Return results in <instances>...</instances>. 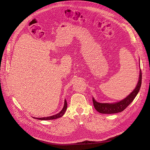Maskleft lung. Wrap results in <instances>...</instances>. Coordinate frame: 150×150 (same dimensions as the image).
Masks as SVG:
<instances>
[{
  "label": "left lung",
  "mask_w": 150,
  "mask_h": 150,
  "mask_svg": "<svg viewBox=\"0 0 150 150\" xmlns=\"http://www.w3.org/2000/svg\"><path fill=\"white\" fill-rule=\"evenodd\" d=\"M142 82V72L140 69L139 77L138 83L134 91L123 100L114 103H101L96 101L93 97V102L96 110L100 113L113 114L123 111L134 100L138 94Z\"/></svg>",
  "instance_id": "left-lung-1"
}]
</instances>
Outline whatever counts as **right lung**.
Returning a JSON list of instances; mask_svg holds the SVG:
<instances>
[{"label": "right lung", "mask_w": 150, "mask_h": 150, "mask_svg": "<svg viewBox=\"0 0 150 150\" xmlns=\"http://www.w3.org/2000/svg\"><path fill=\"white\" fill-rule=\"evenodd\" d=\"M67 109V100H65V103H64V106L62 109V110L58 113H57L55 115L51 116H48V117H34V119H37L38 120H53L55 119L59 118L62 117L64 114H65L66 110Z\"/></svg>", "instance_id": "add662e5"}]
</instances>
